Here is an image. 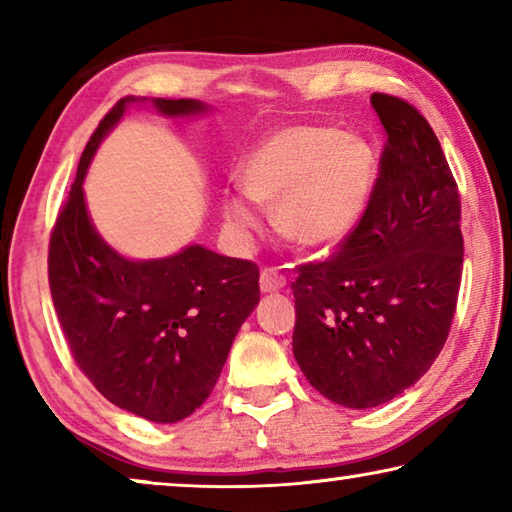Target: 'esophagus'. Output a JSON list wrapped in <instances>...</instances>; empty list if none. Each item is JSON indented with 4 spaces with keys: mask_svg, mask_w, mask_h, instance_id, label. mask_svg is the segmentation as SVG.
<instances>
[{
    "mask_svg": "<svg viewBox=\"0 0 512 512\" xmlns=\"http://www.w3.org/2000/svg\"><path fill=\"white\" fill-rule=\"evenodd\" d=\"M259 287H262L264 293H275L287 287V277L275 271V268H264L262 275H259Z\"/></svg>",
    "mask_w": 512,
    "mask_h": 512,
    "instance_id": "34e87169",
    "label": "esophagus"
}]
</instances>
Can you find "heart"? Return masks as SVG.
Masks as SVG:
<instances>
[{
	"label": "heart",
	"mask_w": 512,
	"mask_h": 512,
	"mask_svg": "<svg viewBox=\"0 0 512 512\" xmlns=\"http://www.w3.org/2000/svg\"><path fill=\"white\" fill-rule=\"evenodd\" d=\"M241 187L255 203L273 207L284 239L300 248L339 244L359 223L375 183V155L366 140L327 126H291L268 137L241 164ZM225 219L250 228L255 214L228 196Z\"/></svg>",
	"instance_id": "heart-1"
}]
</instances>
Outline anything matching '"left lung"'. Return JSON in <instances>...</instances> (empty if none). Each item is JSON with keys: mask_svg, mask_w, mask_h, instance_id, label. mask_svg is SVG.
<instances>
[{"mask_svg": "<svg viewBox=\"0 0 512 512\" xmlns=\"http://www.w3.org/2000/svg\"><path fill=\"white\" fill-rule=\"evenodd\" d=\"M386 131L359 223L323 262L298 266L293 354L320 395L372 409L443 350L463 273L461 196L429 121L375 92Z\"/></svg>", "mask_w": 512, "mask_h": 512, "instance_id": "8db88e82", "label": "left lung"}]
</instances>
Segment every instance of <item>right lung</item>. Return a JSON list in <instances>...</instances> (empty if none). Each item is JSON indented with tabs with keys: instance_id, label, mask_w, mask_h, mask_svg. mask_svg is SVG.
Masks as SVG:
<instances>
[{
	"instance_id": "obj_1",
	"label": "right lung",
	"mask_w": 512,
	"mask_h": 512,
	"mask_svg": "<svg viewBox=\"0 0 512 512\" xmlns=\"http://www.w3.org/2000/svg\"><path fill=\"white\" fill-rule=\"evenodd\" d=\"M133 97L99 121L49 239V289L76 366L119 409L151 422L192 415L219 379L239 327L259 302L255 262L203 246L131 262L92 228L88 164ZM169 117L203 112L194 99H153Z\"/></svg>"
}]
</instances>
